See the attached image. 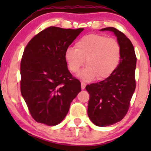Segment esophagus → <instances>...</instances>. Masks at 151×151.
I'll list each match as a JSON object with an SVG mask.
<instances>
[{
    "instance_id": "obj_1",
    "label": "esophagus",
    "mask_w": 151,
    "mask_h": 151,
    "mask_svg": "<svg viewBox=\"0 0 151 151\" xmlns=\"http://www.w3.org/2000/svg\"><path fill=\"white\" fill-rule=\"evenodd\" d=\"M81 89H84L86 87V84L84 82H81Z\"/></svg>"
}]
</instances>
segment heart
Instances as JSON below:
<instances>
[{
	"label": "heart",
	"instance_id": "heart-1",
	"mask_svg": "<svg viewBox=\"0 0 151 151\" xmlns=\"http://www.w3.org/2000/svg\"><path fill=\"white\" fill-rule=\"evenodd\" d=\"M76 49L67 48L65 60L69 68L77 73L85 64L87 67L79 77L85 81L97 77L104 80L110 77L119 67L121 47L116 40L97 34L86 35L75 43Z\"/></svg>",
	"mask_w": 151,
	"mask_h": 151
}]
</instances>
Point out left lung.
I'll return each instance as SVG.
<instances>
[{"label": "left lung", "mask_w": 151, "mask_h": 151, "mask_svg": "<svg viewBox=\"0 0 151 151\" xmlns=\"http://www.w3.org/2000/svg\"><path fill=\"white\" fill-rule=\"evenodd\" d=\"M101 31L113 32L121 47L119 67L110 77L86 86L89 93L87 114L91 122L100 127L109 126L124 119L136 89V57L131 40L114 27Z\"/></svg>", "instance_id": "1"}]
</instances>
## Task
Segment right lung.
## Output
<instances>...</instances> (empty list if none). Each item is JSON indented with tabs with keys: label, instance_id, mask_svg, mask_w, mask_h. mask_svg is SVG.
Here are the masks:
<instances>
[{
	"label": "right lung",
	"instance_id": "add662e5",
	"mask_svg": "<svg viewBox=\"0 0 151 151\" xmlns=\"http://www.w3.org/2000/svg\"><path fill=\"white\" fill-rule=\"evenodd\" d=\"M84 30L50 27L28 42L20 64V91L32 118L56 126L81 91V83L67 69L65 52Z\"/></svg>",
	"mask_w": 151,
	"mask_h": 151
}]
</instances>
